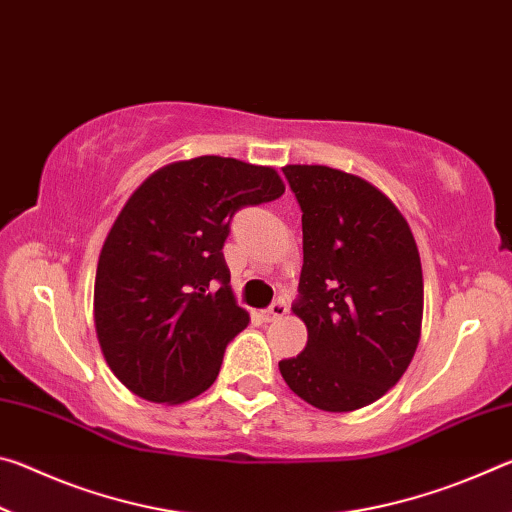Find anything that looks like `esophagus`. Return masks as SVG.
Wrapping results in <instances>:
<instances>
[{
  "mask_svg": "<svg viewBox=\"0 0 512 512\" xmlns=\"http://www.w3.org/2000/svg\"><path fill=\"white\" fill-rule=\"evenodd\" d=\"M287 311H289L287 302H284V300H275L273 305L264 311V318L268 320V323H273V320H280V318L287 316Z\"/></svg>",
  "mask_w": 512,
  "mask_h": 512,
  "instance_id": "1",
  "label": "esophagus"
}]
</instances>
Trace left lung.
Listing matches in <instances>:
<instances>
[{
	"label": "left lung",
	"instance_id": "left-lung-1",
	"mask_svg": "<svg viewBox=\"0 0 512 512\" xmlns=\"http://www.w3.org/2000/svg\"><path fill=\"white\" fill-rule=\"evenodd\" d=\"M302 210L298 357L287 386L329 413L377 402L400 381L422 329V266L409 223L384 192L323 164L282 169Z\"/></svg>",
	"mask_w": 512,
	"mask_h": 512
}]
</instances>
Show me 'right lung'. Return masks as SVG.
I'll return each instance as SVG.
<instances>
[{
    "label": "right lung",
    "instance_id": "right-lung-1",
    "mask_svg": "<svg viewBox=\"0 0 512 512\" xmlns=\"http://www.w3.org/2000/svg\"><path fill=\"white\" fill-rule=\"evenodd\" d=\"M282 194L273 167L221 155L171 162L135 189L94 280L103 359L128 391L183 404L214 384L225 345L250 323L221 253L230 221Z\"/></svg>",
    "mask_w": 512,
    "mask_h": 512
}]
</instances>
